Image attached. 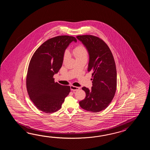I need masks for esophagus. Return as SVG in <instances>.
I'll list each match as a JSON object with an SVG mask.
<instances>
[{
	"instance_id": "esophagus-1",
	"label": "esophagus",
	"mask_w": 150,
	"mask_h": 150,
	"mask_svg": "<svg viewBox=\"0 0 150 150\" xmlns=\"http://www.w3.org/2000/svg\"><path fill=\"white\" fill-rule=\"evenodd\" d=\"M70 88L71 90L72 91H78V90H79V89H80V87L71 85V86H70Z\"/></svg>"
}]
</instances>
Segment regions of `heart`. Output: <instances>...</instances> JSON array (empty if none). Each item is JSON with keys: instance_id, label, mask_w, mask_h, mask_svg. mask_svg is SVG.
<instances>
[{"instance_id": "1", "label": "heart", "mask_w": 150, "mask_h": 150, "mask_svg": "<svg viewBox=\"0 0 150 150\" xmlns=\"http://www.w3.org/2000/svg\"><path fill=\"white\" fill-rule=\"evenodd\" d=\"M73 54L76 58L83 57H87L88 52L85 46L83 45H79L74 49ZM67 57V52L66 51L64 54V59Z\"/></svg>"}]
</instances>
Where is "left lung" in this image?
I'll return each instance as SVG.
<instances>
[{
	"instance_id": "1",
	"label": "left lung",
	"mask_w": 150,
	"mask_h": 150,
	"mask_svg": "<svg viewBox=\"0 0 150 150\" xmlns=\"http://www.w3.org/2000/svg\"><path fill=\"white\" fill-rule=\"evenodd\" d=\"M89 54L87 70L92 72V87H83L85 98L79 105L87 111L97 112L105 110L112 102L117 86L115 61L108 46L100 38L91 35L77 36Z\"/></svg>"
}]
</instances>
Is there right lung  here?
Here are the masks:
<instances>
[{"label": "right lung", "mask_w": 150, "mask_h": 150, "mask_svg": "<svg viewBox=\"0 0 150 150\" xmlns=\"http://www.w3.org/2000/svg\"><path fill=\"white\" fill-rule=\"evenodd\" d=\"M76 38L58 36L44 42L36 50L29 64L26 86L29 96L39 110L52 113L62 107L70 87L54 82L53 78L60 70L66 49Z\"/></svg>", "instance_id": "add662e5"}]
</instances>
